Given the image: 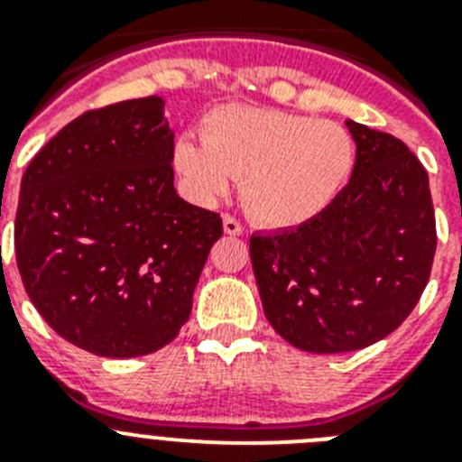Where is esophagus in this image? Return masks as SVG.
<instances>
[{
  "label": "esophagus",
  "mask_w": 462,
  "mask_h": 462,
  "mask_svg": "<svg viewBox=\"0 0 462 462\" xmlns=\"http://www.w3.org/2000/svg\"><path fill=\"white\" fill-rule=\"evenodd\" d=\"M222 222H224V234H228V236L243 234V226H240V222L236 217H231V215H224Z\"/></svg>",
  "instance_id": "34e87169"
}]
</instances>
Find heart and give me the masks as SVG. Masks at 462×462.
<instances>
[{"label":"heart","instance_id":"heart-1","mask_svg":"<svg viewBox=\"0 0 462 462\" xmlns=\"http://www.w3.org/2000/svg\"><path fill=\"white\" fill-rule=\"evenodd\" d=\"M175 171L199 203H215L240 180L245 210L273 228L312 222L333 206L356 166V143L340 122L287 110L224 106L203 138L182 134Z\"/></svg>","mask_w":462,"mask_h":462}]
</instances>
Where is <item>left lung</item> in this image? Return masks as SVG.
Segmentation results:
<instances>
[{
  "label": "left lung",
  "mask_w": 462,
  "mask_h": 462,
  "mask_svg": "<svg viewBox=\"0 0 462 462\" xmlns=\"http://www.w3.org/2000/svg\"><path fill=\"white\" fill-rule=\"evenodd\" d=\"M352 180L312 222L254 234L266 319L312 354L356 352L393 333L428 284L438 247L428 173L405 143L346 120Z\"/></svg>",
  "instance_id": "left-lung-1"
}]
</instances>
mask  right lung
<instances>
[{
  "mask_svg": "<svg viewBox=\"0 0 462 462\" xmlns=\"http://www.w3.org/2000/svg\"><path fill=\"white\" fill-rule=\"evenodd\" d=\"M164 99L88 110L20 182L15 261L46 324L106 358L145 356L189 319L222 217L173 187Z\"/></svg>",
  "mask_w": 462,
  "mask_h": 462,
  "instance_id": "1",
  "label": "right lung"
}]
</instances>
